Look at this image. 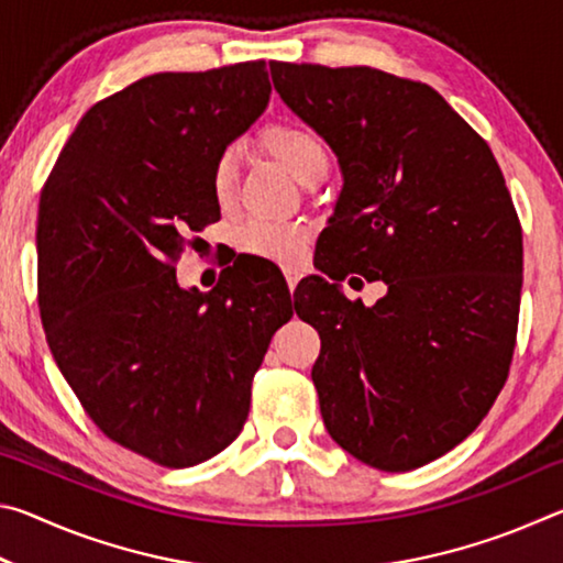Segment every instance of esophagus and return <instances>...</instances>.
<instances>
[{
  "label": "esophagus",
  "instance_id": "34e87169",
  "mask_svg": "<svg viewBox=\"0 0 563 563\" xmlns=\"http://www.w3.org/2000/svg\"><path fill=\"white\" fill-rule=\"evenodd\" d=\"M283 275H285V283H288L290 290H295V285H298L300 278H302V273L298 268H292V265H285Z\"/></svg>",
  "mask_w": 563,
  "mask_h": 563
}]
</instances>
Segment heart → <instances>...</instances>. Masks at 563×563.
Returning <instances> with one entry per match:
<instances>
[{
	"instance_id": "heart-1",
	"label": "heart",
	"mask_w": 563,
	"mask_h": 563,
	"mask_svg": "<svg viewBox=\"0 0 563 563\" xmlns=\"http://www.w3.org/2000/svg\"><path fill=\"white\" fill-rule=\"evenodd\" d=\"M263 144L271 156L288 170L300 184L312 176H325L328 170V148L316 131L300 126V123H275L265 129ZM238 170V154L233 148L223 151L213 164L211 188L218 203H228L233 196ZM308 241L302 225L268 221V218H251L243 221L235 231V243L241 251L263 261L290 263L298 258Z\"/></svg>"
}]
</instances>
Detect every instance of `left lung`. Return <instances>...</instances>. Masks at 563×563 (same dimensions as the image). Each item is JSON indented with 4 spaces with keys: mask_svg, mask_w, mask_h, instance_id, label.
I'll return each instance as SVG.
<instances>
[{
    "mask_svg": "<svg viewBox=\"0 0 563 563\" xmlns=\"http://www.w3.org/2000/svg\"><path fill=\"white\" fill-rule=\"evenodd\" d=\"M271 76L342 174L322 275L295 302L320 335L322 422L355 460L417 470L466 440L507 383L521 300L507 184L487 141L427 84L285 62ZM350 272L383 279L386 298L350 303Z\"/></svg>",
    "mask_w": 563,
    "mask_h": 563,
    "instance_id": "1",
    "label": "left lung"
}]
</instances>
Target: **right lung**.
I'll list each match as a JSON object with an SVG mask.
<instances>
[{
  "mask_svg": "<svg viewBox=\"0 0 563 563\" xmlns=\"http://www.w3.org/2000/svg\"><path fill=\"white\" fill-rule=\"evenodd\" d=\"M265 62L164 71L84 113L40 198V312L93 424L146 460L194 466L241 434L285 298L243 273L180 288L186 235L221 218L218 156L271 101ZM235 268V263H233Z\"/></svg>",
  "mask_w": 563,
  "mask_h": 563,
  "instance_id": "right-lung-1",
  "label": "right lung"
}]
</instances>
